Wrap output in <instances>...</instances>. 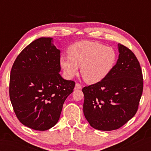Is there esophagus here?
Masks as SVG:
<instances>
[{
  "mask_svg": "<svg viewBox=\"0 0 151 151\" xmlns=\"http://www.w3.org/2000/svg\"><path fill=\"white\" fill-rule=\"evenodd\" d=\"M82 89V86L78 84V83H76L75 84V90H78V89Z\"/></svg>",
  "mask_w": 151,
  "mask_h": 151,
  "instance_id": "obj_1",
  "label": "esophagus"
}]
</instances>
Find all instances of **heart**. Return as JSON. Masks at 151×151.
<instances>
[{
  "label": "heart",
  "instance_id": "b5f03b06",
  "mask_svg": "<svg viewBox=\"0 0 151 151\" xmlns=\"http://www.w3.org/2000/svg\"><path fill=\"white\" fill-rule=\"evenodd\" d=\"M69 55L60 58L64 75L72 78L77 75L79 67L85 81L95 84L110 74L117 61V53L113 48L95 41L76 42L69 48Z\"/></svg>",
  "mask_w": 151,
  "mask_h": 151
}]
</instances>
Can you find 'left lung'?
I'll return each mask as SVG.
<instances>
[{
    "label": "left lung",
    "mask_w": 151,
    "mask_h": 151,
    "mask_svg": "<svg viewBox=\"0 0 151 151\" xmlns=\"http://www.w3.org/2000/svg\"><path fill=\"white\" fill-rule=\"evenodd\" d=\"M119 55L110 74L101 81L86 86L83 111L94 129H119L137 111L143 82L142 69L132 50L118 44Z\"/></svg>",
    "instance_id": "obj_1"
}]
</instances>
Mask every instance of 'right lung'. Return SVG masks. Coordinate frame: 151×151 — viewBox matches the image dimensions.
<instances>
[{
	"label": "right lung",
	"mask_w": 151,
	"mask_h": 151,
	"mask_svg": "<svg viewBox=\"0 0 151 151\" xmlns=\"http://www.w3.org/2000/svg\"><path fill=\"white\" fill-rule=\"evenodd\" d=\"M60 50L52 38L40 37L21 51L13 64L9 93L21 123L44 131L58 121L63 105L75 82L60 75Z\"/></svg>",
	"instance_id": "right-lung-1"
}]
</instances>
